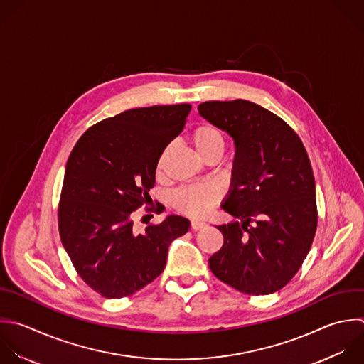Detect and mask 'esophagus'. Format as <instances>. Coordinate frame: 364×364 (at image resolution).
<instances>
[{
	"instance_id": "esophagus-1",
	"label": "esophagus",
	"mask_w": 364,
	"mask_h": 364,
	"mask_svg": "<svg viewBox=\"0 0 364 364\" xmlns=\"http://www.w3.org/2000/svg\"><path fill=\"white\" fill-rule=\"evenodd\" d=\"M205 226H206V223H205V222H199V220H192V223H191V229H192L193 232L200 230V229H203Z\"/></svg>"
}]
</instances>
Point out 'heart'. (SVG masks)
<instances>
[{"mask_svg": "<svg viewBox=\"0 0 364 364\" xmlns=\"http://www.w3.org/2000/svg\"><path fill=\"white\" fill-rule=\"evenodd\" d=\"M192 144L196 148L198 154L202 158L209 155H222L225 142L223 136L218 128L203 124L193 129L191 135ZM165 159V154L159 158V168L162 166ZM219 199V192L208 185H196V186H185L175 192L173 203L176 209L181 212L192 216V218H202L206 216L212 208L216 205Z\"/></svg>", "mask_w": 364, "mask_h": 364, "instance_id": "b5f03b06", "label": "heart"}]
</instances>
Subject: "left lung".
I'll return each instance as SVG.
<instances>
[{
    "instance_id": "1",
    "label": "left lung",
    "mask_w": 364,
    "mask_h": 364,
    "mask_svg": "<svg viewBox=\"0 0 364 364\" xmlns=\"http://www.w3.org/2000/svg\"><path fill=\"white\" fill-rule=\"evenodd\" d=\"M199 115L235 144L230 189L222 209L237 220L216 226L223 246L212 273L246 294H270L306 259L317 226L311 165L296 132L245 100L209 101Z\"/></svg>"
}]
</instances>
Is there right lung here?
I'll return each mask as SVG.
<instances>
[{"label":"right lung","instance_id":"obj_1","mask_svg":"<svg viewBox=\"0 0 364 364\" xmlns=\"http://www.w3.org/2000/svg\"><path fill=\"white\" fill-rule=\"evenodd\" d=\"M189 112V104L125 111L91 127L68 158L61 242L82 280L104 297L131 296L155 280L169 245L191 228L186 218L169 215L136 233L131 216L151 199L158 161Z\"/></svg>","mask_w":364,"mask_h":364}]
</instances>
